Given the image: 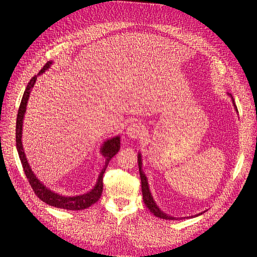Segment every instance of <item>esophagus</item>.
<instances>
[{
    "instance_id": "obj_1",
    "label": "esophagus",
    "mask_w": 257,
    "mask_h": 257,
    "mask_svg": "<svg viewBox=\"0 0 257 257\" xmlns=\"http://www.w3.org/2000/svg\"><path fill=\"white\" fill-rule=\"evenodd\" d=\"M125 134H127L130 138H139L145 134V127L141 122L134 121L133 123H130L128 125Z\"/></svg>"
}]
</instances>
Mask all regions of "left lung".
<instances>
[{
  "label": "left lung",
  "mask_w": 257,
  "mask_h": 257,
  "mask_svg": "<svg viewBox=\"0 0 257 257\" xmlns=\"http://www.w3.org/2000/svg\"><path fill=\"white\" fill-rule=\"evenodd\" d=\"M230 96H231V95H230ZM231 98H232V96H231ZM232 102H233V98H232ZM233 105H234V103H233ZM234 108H236V111H237V106L234 105ZM238 112V111H237ZM138 168H139V175H141V180H142V193H143V199H144V203H145V205L149 207V210L153 213V214L155 215V216H158V217H160V219H164V220H176V217L175 216H170V215H168L167 213H164L163 211H161L160 208H159V206L156 205V203L154 202V199H153V197H152V195H151V191H150V187H149V182H147V178H146V176H145V173L143 172V169H142V155L141 154H138ZM202 213H199V214H197V216L198 215H201Z\"/></svg>",
  "instance_id": "8db88e82"
}]
</instances>
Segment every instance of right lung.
<instances>
[{"label":"right lung","instance_id":"add662e5","mask_svg":"<svg viewBox=\"0 0 257 257\" xmlns=\"http://www.w3.org/2000/svg\"><path fill=\"white\" fill-rule=\"evenodd\" d=\"M52 62L49 61L44 67H43L42 70L38 73V76L41 73L45 72L51 67ZM37 76H34L30 81L28 82L27 87H26V90L24 93L23 99H21L19 110H18V115H17V124H16V144H17V151H18L19 158L21 161V164H23L25 175L27 177L29 181V185L32 186L33 190L36 194V196L46 204H49L51 206L58 207V208H63V210H69V211H80L85 210V208L89 207L93 205L94 203H96L99 197H101L102 191H103V175L106 170V167L110 160L118 153L120 150V136L113 137L111 139H107L106 142H104L103 146L101 147V153L105 159V165L102 169L101 173H99L98 179L96 181V185H95L94 188L88 191V193L78 195V196H63V195L56 194L54 191L50 190L46 186H44L42 182L37 179V177L34 175L32 171V168L29 167L28 161L26 159L24 147H23V142H21V137H23V121L26 112V106H27V102L29 98V94L32 92L33 87L36 82Z\"/></svg>","mask_w":257,"mask_h":257}]
</instances>
